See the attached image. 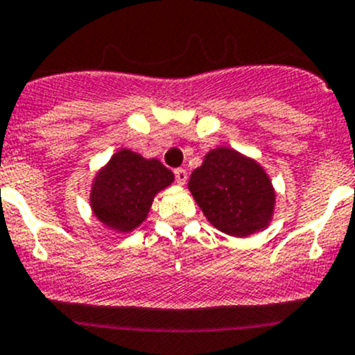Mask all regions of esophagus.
<instances>
[{
    "label": "esophagus",
    "instance_id": "esophagus-1",
    "mask_svg": "<svg viewBox=\"0 0 355 355\" xmlns=\"http://www.w3.org/2000/svg\"><path fill=\"white\" fill-rule=\"evenodd\" d=\"M187 178H189L187 170H184V168H178V170H175V180H177L178 185H185Z\"/></svg>",
    "mask_w": 355,
    "mask_h": 355
}]
</instances>
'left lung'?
<instances>
[{
	"label": "left lung",
	"mask_w": 355,
	"mask_h": 355,
	"mask_svg": "<svg viewBox=\"0 0 355 355\" xmlns=\"http://www.w3.org/2000/svg\"><path fill=\"white\" fill-rule=\"evenodd\" d=\"M189 190L207 221L230 236L255 234L274 219L277 193L266 168L230 146L206 153L190 173Z\"/></svg>",
	"instance_id": "1"
}]
</instances>
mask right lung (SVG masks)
<instances>
[{"instance_id":"1","label":"right lung","mask_w":355,"mask_h":355,"mask_svg":"<svg viewBox=\"0 0 355 355\" xmlns=\"http://www.w3.org/2000/svg\"><path fill=\"white\" fill-rule=\"evenodd\" d=\"M173 180V171L159 159L121 148L93 177L89 209L109 230L132 233L148 218L155 197Z\"/></svg>"}]
</instances>
